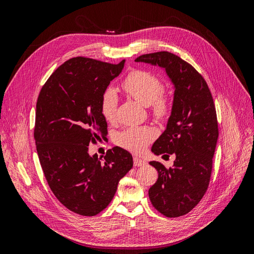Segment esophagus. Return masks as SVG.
Returning a JSON list of instances; mask_svg holds the SVG:
<instances>
[{
  "label": "esophagus",
  "mask_w": 254,
  "mask_h": 254,
  "mask_svg": "<svg viewBox=\"0 0 254 254\" xmlns=\"http://www.w3.org/2000/svg\"><path fill=\"white\" fill-rule=\"evenodd\" d=\"M133 164H134V166H143V165L146 164V162H145V160H143L139 157H134L133 158Z\"/></svg>",
  "instance_id": "obj_1"
}]
</instances>
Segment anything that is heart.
<instances>
[{
  "label": "heart",
  "mask_w": 254,
  "mask_h": 254,
  "mask_svg": "<svg viewBox=\"0 0 254 254\" xmlns=\"http://www.w3.org/2000/svg\"><path fill=\"white\" fill-rule=\"evenodd\" d=\"M125 93L144 106H150L151 112L157 118H164L170 113L172 99L165 93L161 80L147 71L136 70L130 73L122 83ZM119 97L112 88L106 89L101 97V112L107 122L117 118ZM156 131L149 126L129 127L119 132L115 142L121 147L133 152H141L153 139Z\"/></svg>",
  "instance_id": "obj_1"
}]
</instances>
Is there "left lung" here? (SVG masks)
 <instances>
[{"instance_id":"obj_1","label":"left lung","mask_w":254,"mask_h":254,"mask_svg":"<svg viewBox=\"0 0 254 254\" xmlns=\"http://www.w3.org/2000/svg\"><path fill=\"white\" fill-rule=\"evenodd\" d=\"M134 61L164 68L174 84L171 117L151 151L157 156L175 153L176 160L170 168L157 161L149 162L159 176L148 195L161 214L179 217L199 203L210 183L218 139L213 97L201 74L173 53L145 54Z\"/></svg>"}]
</instances>
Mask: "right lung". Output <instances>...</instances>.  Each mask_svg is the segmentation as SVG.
<instances>
[{"label":"right lung","mask_w":254,"mask_h":254,"mask_svg":"<svg viewBox=\"0 0 254 254\" xmlns=\"http://www.w3.org/2000/svg\"><path fill=\"white\" fill-rule=\"evenodd\" d=\"M118 64L75 57L54 72L36 105L34 137L49 187L66 209L94 216L114 197L119 181L132 168L130 153L115 146L104 159L89 155V144L107 135L101 97L121 74Z\"/></svg>","instance_id":"add662e5"}]
</instances>
